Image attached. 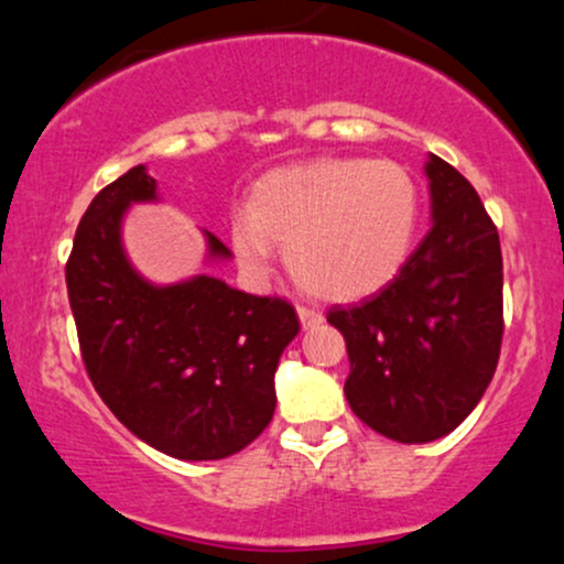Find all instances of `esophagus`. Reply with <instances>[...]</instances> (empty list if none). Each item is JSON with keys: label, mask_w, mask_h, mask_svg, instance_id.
<instances>
[{"label": "esophagus", "mask_w": 564, "mask_h": 564, "mask_svg": "<svg viewBox=\"0 0 564 564\" xmlns=\"http://www.w3.org/2000/svg\"><path fill=\"white\" fill-rule=\"evenodd\" d=\"M296 315H300L302 328H313V326H318V323L323 321V315L318 313V310L304 307V304H300V307H296Z\"/></svg>", "instance_id": "1"}]
</instances>
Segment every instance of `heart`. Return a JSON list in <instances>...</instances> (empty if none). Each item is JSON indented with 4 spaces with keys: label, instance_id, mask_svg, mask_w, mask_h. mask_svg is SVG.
Masks as SVG:
<instances>
[{
    "label": "heart",
    "instance_id": "obj_1",
    "mask_svg": "<svg viewBox=\"0 0 564 564\" xmlns=\"http://www.w3.org/2000/svg\"><path fill=\"white\" fill-rule=\"evenodd\" d=\"M422 219V193L392 161L323 159L264 174L230 246L249 275H268L275 246L291 275L328 302L377 294L403 270Z\"/></svg>",
    "mask_w": 564,
    "mask_h": 564
}]
</instances>
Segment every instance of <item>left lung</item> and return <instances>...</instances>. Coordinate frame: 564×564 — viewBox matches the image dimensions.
Wrapping results in <instances>:
<instances>
[{
  "mask_svg": "<svg viewBox=\"0 0 564 564\" xmlns=\"http://www.w3.org/2000/svg\"><path fill=\"white\" fill-rule=\"evenodd\" d=\"M432 228L368 300L334 304L347 341V403L398 443H432L475 411L498 366L503 262L494 219L464 174L430 153Z\"/></svg>",
  "mask_w": 564,
  "mask_h": 564,
  "instance_id": "left-lung-1",
  "label": "left lung"
}]
</instances>
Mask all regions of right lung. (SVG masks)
<instances>
[{
    "instance_id": "1",
    "label": "right lung",
    "mask_w": 564,
    "mask_h": 564,
    "mask_svg": "<svg viewBox=\"0 0 564 564\" xmlns=\"http://www.w3.org/2000/svg\"><path fill=\"white\" fill-rule=\"evenodd\" d=\"M159 200L132 166L102 187L76 228L66 264L70 313L97 394L142 443L183 462H215L262 435L275 411V368L300 334L278 296L230 289L215 275L156 286L129 262L121 223ZM206 260L230 249L206 232Z\"/></svg>"
}]
</instances>
